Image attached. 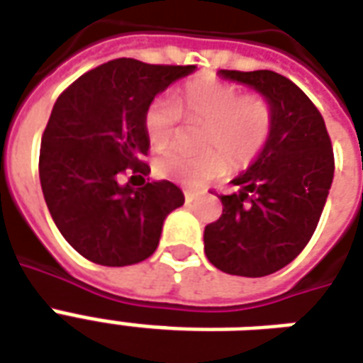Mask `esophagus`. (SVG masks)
Returning a JSON list of instances; mask_svg holds the SVG:
<instances>
[{
	"label": "esophagus",
	"instance_id": "1",
	"mask_svg": "<svg viewBox=\"0 0 363 363\" xmlns=\"http://www.w3.org/2000/svg\"><path fill=\"white\" fill-rule=\"evenodd\" d=\"M196 196H198L196 192H192V190H184V200H186V202H192Z\"/></svg>",
	"mask_w": 363,
	"mask_h": 363
}]
</instances>
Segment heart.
Listing matches in <instances>:
<instances>
[{"label":"heart","mask_w":363,"mask_h":363,"mask_svg":"<svg viewBox=\"0 0 363 363\" xmlns=\"http://www.w3.org/2000/svg\"><path fill=\"white\" fill-rule=\"evenodd\" d=\"M181 111L206 122L202 132L204 147H218L231 163H249L267 142L270 132V108L260 96H241L229 83L200 79L189 83L181 93ZM181 112L171 96H159L147 106L143 128L151 147L163 150L173 142ZM223 153L208 150L204 153H184L171 150L153 161V169L161 179L198 186L225 171Z\"/></svg>","instance_id":"obj_1"}]
</instances>
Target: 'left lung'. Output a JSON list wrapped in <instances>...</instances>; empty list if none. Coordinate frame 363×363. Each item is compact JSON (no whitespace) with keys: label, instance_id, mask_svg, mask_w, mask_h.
I'll return each instance as SVG.
<instances>
[{"label":"left lung","instance_id":"1","mask_svg":"<svg viewBox=\"0 0 363 363\" xmlns=\"http://www.w3.org/2000/svg\"><path fill=\"white\" fill-rule=\"evenodd\" d=\"M221 79L257 91L270 108V132L247 171L220 196L223 213L204 229L208 260L221 272L260 278L280 270L309 243L335 177L325 120L288 77L220 69Z\"/></svg>","mask_w":363,"mask_h":363}]
</instances>
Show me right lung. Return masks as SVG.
<instances>
[{"instance_id": "right-lung-1", "label": "right lung", "mask_w": 363, "mask_h": 363, "mask_svg": "<svg viewBox=\"0 0 363 363\" xmlns=\"http://www.w3.org/2000/svg\"><path fill=\"white\" fill-rule=\"evenodd\" d=\"M196 66H153L118 58L91 69L54 103L40 142V186L60 233L82 257L103 267H128L151 257L163 221L184 204L169 181L142 189L122 184L150 142L143 118L153 99Z\"/></svg>"}]
</instances>
